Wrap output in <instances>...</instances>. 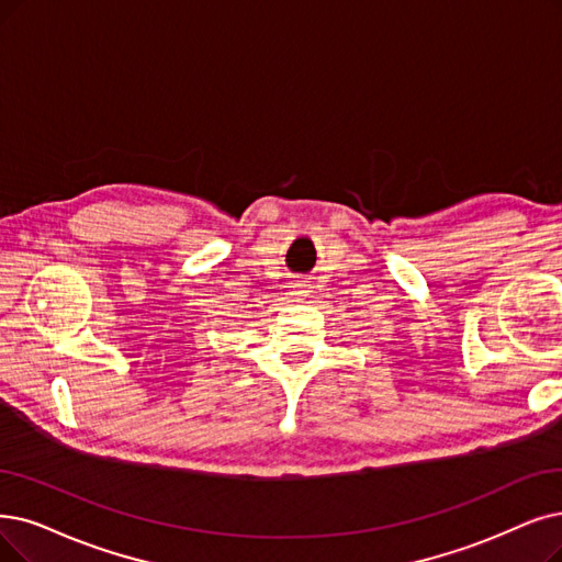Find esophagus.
I'll return each mask as SVG.
<instances>
[{
    "instance_id": "obj_1",
    "label": "esophagus",
    "mask_w": 562,
    "mask_h": 562,
    "mask_svg": "<svg viewBox=\"0 0 562 562\" xmlns=\"http://www.w3.org/2000/svg\"><path fill=\"white\" fill-rule=\"evenodd\" d=\"M311 281H304V279H295V281H290L288 283V295L293 297V300H304L308 293H311V285H308Z\"/></svg>"
}]
</instances>
